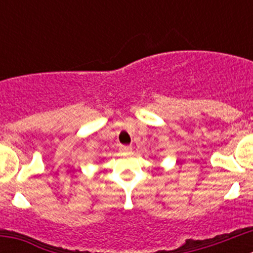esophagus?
Instances as JSON below:
<instances>
[{"mask_svg":"<svg viewBox=\"0 0 253 253\" xmlns=\"http://www.w3.org/2000/svg\"><path fill=\"white\" fill-rule=\"evenodd\" d=\"M120 152H122L123 154H128L131 152V147L130 146H120Z\"/></svg>","mask_w":253,"mask_h":253,"instance_id":"34e87169","label":"esophagus"}]
</instances>
